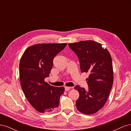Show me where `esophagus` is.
Segmentation results:
<instances>
[{
	"mask_svg": "<svg viewBox=\"0 0 131 131\" xmlns=\"http://www.w3.org/2000/svg\"><path fill=\"white\" fill-rule=\"evenodd\" d=\"M65 91H69V90H70V87H67V86H66L65 87Z\"/></svg>",
	"mask_w": 131,
	"mask_h": 131,
	"instance_id": "1",
	"label": "esophagus"
}]
</instances>
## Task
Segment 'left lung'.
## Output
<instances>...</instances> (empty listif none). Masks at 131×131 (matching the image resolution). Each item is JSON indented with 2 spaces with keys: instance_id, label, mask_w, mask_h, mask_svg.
Returning <instances> with one entry per match:
<instances>
[{
  "instance_id": "8db88e82",
  "label": "left lung",
  "mask_w": 131,
  "mask_h": 131,
  "mask_svg": "<svg viewBox=\"0 0 131 131\" xmlns=\"http://www.w3.org/2000/svg\"><path fill=\"white\" fill-rule=\"evenodd\" d=\"M68 45L78 57L81 72L90 73L86 79L88 90L79 85L74 88L79 93L77 108L83 114H94L103 107L112 88V57L106 49L94 41H81Z\"/></svg>"
}]
</instances>
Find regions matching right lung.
Masks as SVG:
<instances>
[{
  "label": "right lung",
  "instance_id": "obj_1",
  "mask_svg": "<svg viewBox=\"0 0 131 131\" xmlns=\"http://www.w3.org/2000/svg\"><path fill=\"white\" fill-rule=\"evenodd\" d=\"M67 45L63 43H38L25 50L19 62V78L27 100L40 113H49L59 106L64 87L52 86L45 81L53 67L54 57Z\"/></svg>",
  "mask_w": 131,
  "mask_h": 131
}]
</instances>
